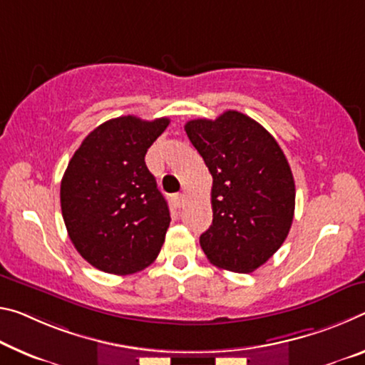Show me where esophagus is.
Listing matches in <instances>:
<instances>
[{
	"mask_svg": "<svg viewBox=\"0 0 365 365\" xmlns=\"http://www.w3.org/2000/svg\"><path fill=\"white\" fill-rule=\"evenodd\" d=\"M185 201H187V198H185V195H173V205H175L177 207H182L185 205Z\"/></svg>",
	"mask_w": 365,
	"mask_h": 365,
	"instance_id": "34e87169",
	"label": "esophagus"
}]
</instances>
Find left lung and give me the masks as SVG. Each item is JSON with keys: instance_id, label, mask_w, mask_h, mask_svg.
<instances>
[{"instance_id": "1", "label": "left lung", "mask_w": 365, "mask_h": 365, "mask_svg": "<svg viewBox=\"0 0 365 365\" xmlns=\"http://www.w3.org/2000/svg\"><path fill=\"white\" fill-rule=\"evenodd\" d=\"M185 131L212 175V224L200 245L219 268L252 273L291 229L296 185L286 155L258 121L235 110L190 120Z\"/></svg>"}]
</instances>
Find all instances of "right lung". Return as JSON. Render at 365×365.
I'll return each instance as SVG.
<instances>
[{
    "label": "right lung",
    "instance_id": "add662e5",
    "mask_svg": "<svg viewBox=\"0 0 365 365\" xmlns=\"http://www.w3.org/2000/svg\"><path fill=\"white\" fill-rule=\"evenodd\" d=\"M169 118H112L91 131L69 160L60 188L69 239L94 268L141 271L158 258L170 224L169 206L144 155Z\"/></svg>",
    "mask_w": 365,
    "mask_h": 365
}]
</instances>
